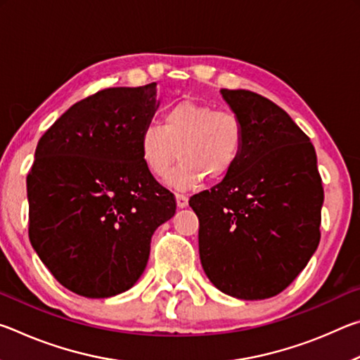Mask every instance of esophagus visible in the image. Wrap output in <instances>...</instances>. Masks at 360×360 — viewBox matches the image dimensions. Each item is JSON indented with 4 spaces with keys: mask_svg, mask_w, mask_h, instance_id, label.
Masks as SVG:
<instances>
[{
    "mask_svg": "<svg viewBox=\"0 0 360 360\" xmlns=\"http://www.w3.org/2000/svg\"><path fill=\"white\" fill-rule=\"evenodd\" d=\"M176 203H178V208H186L188 203V198L184 193H176Z\"/></svg>",
    "mask_w": 360,
    "mask_h": 360,
    "instance_id": "1",
    "label": "esophagus"
}]
</instances>
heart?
Segmentation results:
<instances>
[{
  "label": "heart",
  "mask_w": 360,
  "mask_h": 360,
  "mask_svg": "<svg viewBox=\"0 0 360 360\" xmlns=\"http://www.w3.org/2000/svg\"><path fill=\"white\" fill-rule=\"evenodd\" d=\"M139 154L150 174L162 178L176 158L169 184L191 188L205 178L222 181L238 163L245 148V125L238 114L184 100L163 112L162 125L148 124L139 133Z\"/></svg>",
  "instance_id": "1"
}]
</instances>
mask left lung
<instances>
[{
	"instance_id": "8db88e82",
	"label": "left lung",
	"mask_w": 360,
	"mask_h": 360,
	"mask_svg": "<svg viewBox=\"0 0 360 360\" xmlns=\"http://www.w3.org/2000/svg\"><path fill=\"white\" fill-rule=\"evenodd\" d=\"M221 94L245 125V148L227 178L188 200L200 260L224 294L264 300L318 249L324 188L314 146L284 109L249 90Z\"/></svg>"
}]
</instances>
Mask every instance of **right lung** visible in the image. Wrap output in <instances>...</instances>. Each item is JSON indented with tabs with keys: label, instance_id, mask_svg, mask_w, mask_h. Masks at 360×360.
<instances>
[{
	"label": "right lung",
	"instance_id": "obj_1",
	"mask_svg": "<svg viewBox=\"0 0 360 360\" xmlns=\"http://www.w3.org/2000/svg\"><path fill=\"white\" fill-rule=\"evenodd\" d=\"M157 84L105 89L77 101L41 136L27 176L28 236L57 281L87 298L129 290L155 229L176 212L139 154Z\"/></svg>",
	"mask_w": 360,
	"mask_h": 360
}]
</instances>
